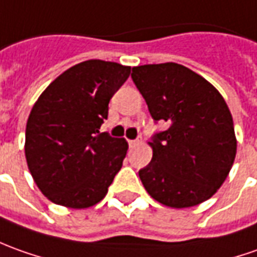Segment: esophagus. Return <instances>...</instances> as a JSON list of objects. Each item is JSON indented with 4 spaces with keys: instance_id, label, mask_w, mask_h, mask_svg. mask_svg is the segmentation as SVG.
Returning <instances> with one entry per match:
<instances>
[{
    "instance_id": "esophagus-1",
    "label": "esophagus",
    "mask_w": 257,
    "mask_h": 257,
    "mask_svg": "<svg viewBox=\"0 0 257 257\" xmlns=\"http://www.w3.org/2000/svg\"><path fill=\"white\" fill-rule=\"evenodd\" d=\"M128 143H129V146H131V148H132V146H136V145H138V139H132V141H128Z\"/></svg>"
}]
</instances>
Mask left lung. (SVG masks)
<instances>
[{"mask_svg": "<svg viewBox=\"0 0 257 257\" xmlns=\"http://www.w3.org/2000/svg\"><path fill=\"white\" fill-rule=\"evenodd\" d=\"M131 77L152 118L169 125L149 142L153 158L139 170L143 187L172 208L194 207L211 198L236 155L233 121L222 95L177 63L138 66Z\"/></svg>", "mask_w": 257, "mask_h": 257, "instance_id": "1", "label": "left lung"}]
</instances>
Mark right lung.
<instances>
[{
  "label": "right lung",
  "instance_id": "add662e5",
  "mask_svg": "<svg viewBox=\"0 0 257 257\" xmlns=\"http://www.w3.org/2000/svg\"><path fill=\"white\" fill-rule=\"evenodd\" d=\"M129 66L87 60L62 73L35 102L26 122L25 156L45 197L69 208H88L108 193L128 143L99 128L108 104L128 80Z\"/></svg>",
  "mask_w": 257,
  "mask_h": 257
}]
</instances>
